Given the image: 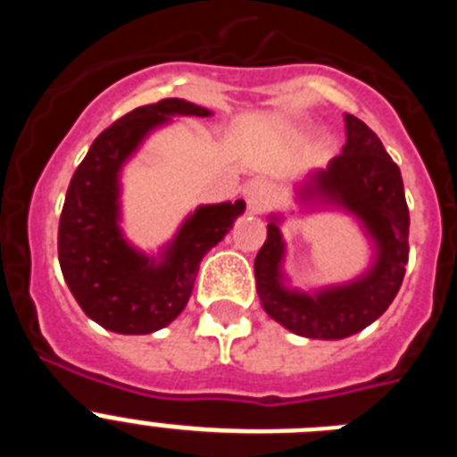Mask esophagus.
<instances>
[{
    "label": "esophagus",
    "instance_id": "34e87169",
    "mask_svg": "<svg viewBox=\"0 0 457 457\" xmlns=\"http://www.w3.org/2000/svg\"><path fill=\"white\" fill-rule=\"evenodd\" d=\"M277 196L278 192L272 183H268V180H253V183L247 187L249 212L261 215V212H265V210L277 201Z\"/></svg>",
    "mask_w": 457,
    "mask_h": 457
}]
</instances>
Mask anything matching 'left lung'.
Masks as SVG:
<instances>
[{"instance_id":"obj_1","label":"left lung","mask_w":457,"mask_h":457,"mask_svg":"<svg viewBox=\"0 0 457 457\" xmlns=\"http://www.w3.org/2000/svg\"><path fill=\"white\" fill-rule=\"evenodd\" d=\"M295 199L306 212L338 210L353 217L373 247L370 265L345 284L295 288L284 270V215L274 212L268 217V240L253 261L261 304L272 320L297 337L320 341L353 337L389 309L405 277L410 210L401 169L364 120L345 114L341 155L325 169H313L297 185Z\"/></svg>"}]
</instances>
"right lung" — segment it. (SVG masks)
I'll return each instance as SVG.
<instances>
[{
	"mask_svg": "<svg viewBox=\"0 0 457 457\" xmlns=\"http://www.w3.org/2000/svg\"><path fill=\"white\" fill-rule=\"evenodd\" d=\"M173 116H212L183 98L132 109L93 141L72 176L59 220V265L72 297L100 327L153 334L187 306L201 258L231 231L245 201L189 212L157 253L137 249L120 228V173L141 144Z\"/></svg>",
	"mask_w": 457,
	"mask_h": 457,
	"instance_id": "right-lung-1",
	"label": "right lung"
}]
</instances>
